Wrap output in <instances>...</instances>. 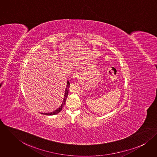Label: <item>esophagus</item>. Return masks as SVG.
I'll list each match as a JSON object with an SVG mask.
<instances>
[{
	"label": "esophagus",
	"mask_w": 157,
	"mask_h": 157,
	"mask_svg": "<svg viewBox=\"0 0 157 157\" xmlns=\"http://www.w3.org/2000/svg\"><path fill=\"white\" fill-rule=\"evenodd\" d=\"M79 77H80V74L78 73V72H75L73 74V75H72V77H73L74 78H78Z\"/></svg>",
	"instance_id": "esophagus-1"
}]
</instances>
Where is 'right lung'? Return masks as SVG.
Instances as JSON below:
<instances>
[{"label": "right lung", "mask_w": 157, "mask_h": 157, "mask_svg": "<svg viewBox=\"0 0 157 157\" xmlns=\"http://www.w3.org/2000/svg\"><path fill=\"white\" fill-rule=\"evenodd\" d=\"M69 86H70V83L69 82V81H67V88L65 90V95H64V98H63V101L62 104L61 105V106L56 111H54V112H50V113H42V114H44V115H56L58 113L60 112L63 108V107L64 106L65 102H66V100L67 97V94H68V92H69Z\"/></svg>", "instance_id": "obj_1"}]
</instances>
